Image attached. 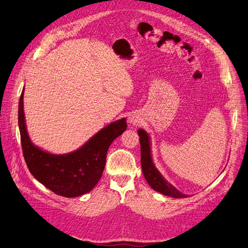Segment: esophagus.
I'll use <instances>...</instances> for the list:
<instances>
[{
	"mask_svg": "<svg viewBox=\"0 0 248 248\" xmlns=\"http://www.w3.org/2000/svg\"><path fill=\"white\" fill-rule=\"evenodd\" d=\"M130 122H134V120H132V119H131V120H130Z\"/></svg>",
	"mask_w": 248,
	"mask_h": 248,
	"instance_id": "1",
	"label": "esophagus"
}]
</instances>
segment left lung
Segmentation results:
<instances>
[{
  "mask_svg": "<svg viewBox=\"0 0 248 248\" xmlns=\"http://www.w3.org/2000/svg\"><path fill=\"white\" fill-rule=\"evenodd\" d=\"M140 142V164L142 174L145 176L146 181L157 192H160L164 196L181 199L188 198V196L180 192L176 187L164 180L159 170L156 169L152 160L151 155V142H150L149 134L144 129L138 130Z\"/></svg>",
  "mask_w": 248,
  "mask_h": 248,
  "instance_id": "obj_1",
  "label": "left lung"
}]
</instances>
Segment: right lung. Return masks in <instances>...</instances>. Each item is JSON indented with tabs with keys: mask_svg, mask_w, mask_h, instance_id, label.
Masks as SVG:
<instances>
[{
	"mask_svg": "<svg viewBox=\"0 0 248 248\" xmlns=\"http://www.w3.org/2000/svg\"><path fill=\"white\" fill-rule=\"evenodd\" d=\"M24 91L18 104V126L22 153L31 174L59 196L76 198L91 191L106 167L110 144L126 130V119H120L97 132L85 145L67 154H51L35 146L27 131Z\"/></svg>",
	"mask_w": 248,
	"mask_h": 248,
	"instance_id": "obj_1",
	"label": "right lung"
}]
</instances>
